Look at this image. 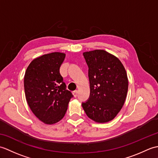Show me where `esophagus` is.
<instances>
[{
  "label": "esophagus",
  "mask_w": 158,
  "mask_h": 158,
  "mask_svg": "<svg viewBox=\"0 0 158 158\" xmlns=\"http://www.w3.org/2000/svg\"><path fill=\"white\" fill-rule=\"evenodd\" d=\"M73 96H75V97H77V94H78V92H77V90H75V91H74V92H73Z\"/></svg>",
  "instance_id": "1"
}]
</instances>
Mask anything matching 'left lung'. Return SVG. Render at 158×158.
<instances>
[{"label":"left lung","mask_w":158,"mask_h":158,"mask_svg":"<svg viewBox=\"0 0 158 158\" xmlns=\"http://www.w3.org/2000/svg\"><path fill=\"white\" fill-rule=\"evenodd\" d=\"M88 66L90 94L82 106L89 118L105 123L122 109L128 89L125 69L115 56L105 50L83 53Z\"/></svg>","instance_id":"1"}]
</instances>
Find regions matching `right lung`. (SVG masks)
I'll use <instances>...</instances> for the list:
<instances>
[{"instance_id": "add662e5", "label": "right lung", "mask_w": 158, "mask_h": 158, "mask_svg": "<svg viewBox=\"0 0 158 158\" xmlns=\"http://www.w3.org/2000/svg\"><path fill=\"white\" fill-rule=\"evenodd\" d=\"M65 56L53 52L39 57L32 60L25 73L26 100L35 116L47 124L63 118L73 97L60 73Z\"/></svg>"}]
</instances>
